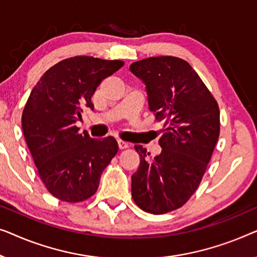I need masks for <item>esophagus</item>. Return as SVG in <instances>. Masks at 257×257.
<instances>
[{
	"mask_svg": "<svg viewBox=\"0 0 257 257\" xmlns=\"http://www.w3.org/2000/svg\"><path fill=\"white\" fill-rule=\"evenodd\" d=\"M117 144H118V148H120L121 150L122 149H127V148L129 147V144L127 142H124V141H122V140H117Z\"/></svg>",
	"mask_w": 257,
	"mask_h": 257,
	"instance_id": "34e87169",
	"label": "esophagus"
}]
</instances>
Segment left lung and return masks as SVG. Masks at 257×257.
I'll return each mask as SVG.
<instances>
[{
  "label": "left lung",
  "mask_w": 257,
  "mask_h": 257,
  "mask_svg": "<svg viewBox=\"0 0 257 257\" xmlns=\"http://www.w3.org/2000/svg\"><path fill=\"white\" fill-rule=\"evenodd\" d=\"M129 68L146 85L150 111L164 122L160 155L149 158L146 148L135 146L140 166L132 197L143 211L164 214L182 207L199 186L219 139V106L180 58L150 57Z\"/></svg>",
  "instance_id": "1"
}]
</instances>
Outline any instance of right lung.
<instances>
[{
  "label": "right lung",
  "mask_w": 257,
  "mask_h": 257,
  "mask_svg": "<svg viewBox=\"0 0 257 257\" xmlns=\"http://www.w3.org/2000/svg\"><path fill=\"white\" fill-rule=\"evenodd\" d=\"M122 60L77 56L53 65L30 93L22 114V128L50 193L67 202L91 198L103 170L117 154L114 137L92 139L75 122L104 78L123 66Z\"/></svg>",
  "instance_id": "right-lung-1"
}]
</instances>
